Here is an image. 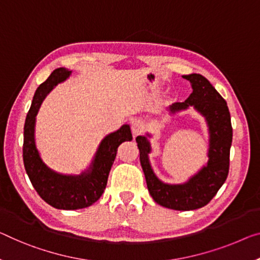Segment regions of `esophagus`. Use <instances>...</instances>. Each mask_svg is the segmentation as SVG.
Returning a JSON list of instances; mask_svg holds the SVG:
<instances>
[{
    "label": "esophagus",
    "mask_w": 260,
    "mask_h": 260,
    "mask_svg": "<svg viewBox=\"0 0 260 260\" xmlns=\"http://www.w3.org/2000/svg\"><path fill=\"white\" fill-rule=\"evenodd\" d=\"M131 130H133V134L135 136H138L143 134V131L145 130V124H144L142 119H135V121L131 123Z\"/></svg>",
    "instance_id": "1"
}]
</instances>
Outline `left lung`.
Instances as JSON below:
<instances>
[{
	"label": "left lung",
	"mask_w": 260,
	"mask_h": 260,
	"mask_svg": "<svg viewBox=\"0 0 260 260\" xmlns=\"http://www.w3.org/2000/svg\"><path fill=\"white\" fill-rule=\"evenodd\" d=\"M191 86V94L185 102H175L167 108L170 114L193 107L205 117L209 133L208 161L197 174L178 185L165 183L159 179L151 166L149 154L151 144L146 136L136 138L139 149V160L146 179L147 189L158 205L174 210H194L210 202L226 180L229 173L230 147L233 126L225 100L201 74L182 75Z\"/></svg>",
	"instance_id": "left-lung-1"
}]
</instances>
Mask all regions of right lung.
<instances>
[{
  "label": "right lung",
  "instance_id": "right-lung-1",
  "mask_svg": "<svg viewBox=\"0 0 260 260\" xmlns=\"http://www.w3.org/2000/svg\"><path fill=\"white\" fill-rule=\"evenodd\" d=\"M71 73L72 71L63 67L54 70L46 81L36 90L24 124L23 142L24 167L35 189L50 206L63 210L86 208L101 198L106 189L108 175L116 158L118 146L123 142L133 139L127 124L106 136L100 143L89 167L80 175L58 173L43 161L35 142L36 116L46 95L58 83L65 81Z\"/></svg>",
  "mask_w": 260,
  "mask_h": 260
}]
</instances>
